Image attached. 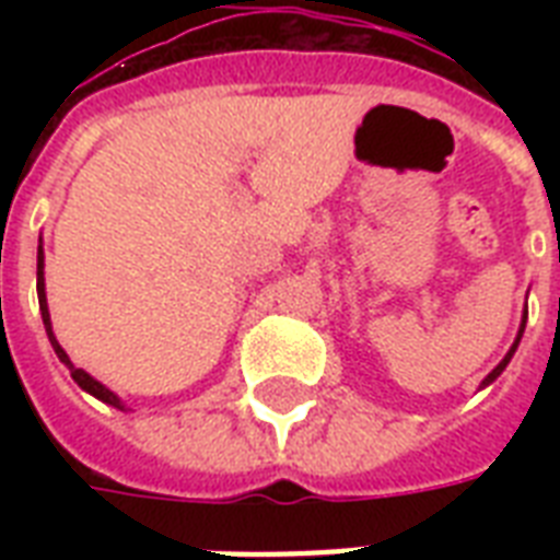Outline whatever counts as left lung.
Returning a JSON list of instances; mask_svg holds the SVG:
<instances>
[{"mask_svg":"<svg viewBox=\"0 0 560 560\" xmlns=\"http://www.w3.org/2000/svg\"><path fill=\"white\" fill-rule=\"evenodd\" d=\"M526 316H529V311H523V319H521V331H517V337H514V342H512V349H509V354H505V358L500 360V363H497V366L491 369V372L486 374V381L479 383V389H486V386H491V383H494L497 377H500V374L505 372V366H509V363H512L514 351H517V346H521V337H523V331H526Z\"/></svg>","mask_w":560,"mask_h":560,"instance_id":"8db88e82","label":"left lung"}]
</instances>
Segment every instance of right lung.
<instances>
[{
    "label": "right lung",
    "mask_w": 560,
    "mask_h": 560,
    "mask_svg": "<svg viewBox=\"0 0 560 560\" xmlns=\"http://www.w3.org/2000/svg\"><path fill=\"white\" fill-rule=\"evenodd\" d=\"M43 267H46V255H43V237H39V246H37V299H39V314H43V325H46V334H48V342H51V349H55V354L60 358V363H63L69 372H72V381L81 386L83 392H90L92 398L104 400L107 407H116L121 409V412H127V404L121 398H118L116 392L107 389L104 383L95 381L90 372H83V369H78L69 360V354L63 351V346L57 342L55 331H51V314H48V302H46V276H43Z\"/></svg>",
    "instance_id": "right-lung-1"
}]
</instances>
